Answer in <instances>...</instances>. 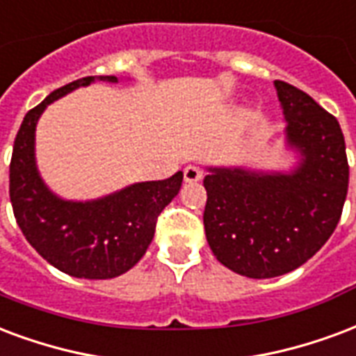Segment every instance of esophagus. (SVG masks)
Wrapping results in <instances>:
<instances>
[{
  "label": "esophagus",
  "instance_id": "34e87169",
  "mask_svg": "<svg viewBox=\"0 0 356 356\" xmlns=\"http://www.w3.org/2000/svg\"><path fill=\"white\" fill-rule=\"evenodd\" d=\"M183 177H185L186 183H196L200 179L204 177V171L200 170L198 165H186L185 170H183Z\"/></svg>",
  "mask_w": 356,
  "mask_h": 356
}]
</instances>
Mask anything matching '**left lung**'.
Instances as JSON below:
<instances>
[{"mask_svg":"<svg viewBox=\"0 0 356 356\" xmlns=\"http://www.w3.org/2000/svg\"><path fill=\"white\" fill-rule=\"evenodd\" d=\"M275 90L285 115L292 171L207 168L204 226L213 254L232 272L277 277L312 259L336 230L349 185L346 139L336 117L283 81Z\"/></svg>","mask_w":356,"mask_h":356,"instance_id":"1","label":"left lung"}]
</instances>
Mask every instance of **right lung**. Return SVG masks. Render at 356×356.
I'll use <instances>...</instances> for the list:
<instances>
[{"label": "right lung", "mask_w": 356, "mask_h": 356, "mask_svg": "<svg viewBox=\"0 0 356 356\" xmlns=\"http://www.w3.org/2000/svg\"><path fill=\"white\" fill-rule=\"evenodd\" d=\"M94 81L118 83L115 75L77 79L26 113L13 147L9 196L20 230L49 264L71 277L111 279L141 260L154 238L158 215L179 194L183 171L90 202L62 200L44 185L35 165L39 117L58 97Z\"/></svg>", "instance_id": "right-lung-1"}]
</instances>
